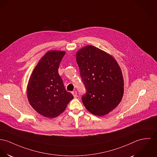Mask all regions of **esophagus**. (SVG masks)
<instances>
[{"mask_svg": "<svg viewBox=\"0 0 157 157\" xmlns=\"http://www.w3.org/2000/svg\"><path fill=\"white\" fill-rule=\"evenodd\" d=\"M72 93L73 96L75 98H76L77 97V92L76 91H73V92H72Z\"/></svg>", "mask_w": 157, "mask_h": 157, "instance_id": "34e87169", "label": "esophagus"}]
</instances>
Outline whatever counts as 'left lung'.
Listing matches in <instances>:
<instances>
[{
  "label": "left lung",
  "mask_w": 157,
  "mask_h": 157,
  "mask_svg": "<svg viewBox=\"0 0 157 157\" xmlns=\"http://www.w3.org/2000/svg\"><path fill=\"white\" fill-rule=\"evenodd\" d=\"M76 62L86 89L82 97L91 113L103 116L115 108L124 94V79L116 60L103 51L91 45L79 49Z\"/></svg>",
  "instance_id": "1"
}]
</instances>
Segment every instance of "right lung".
Listing matches in <instances>:
<instances>
[{
    "mask_svg": "<svg viewBox=\"0 0 157 157\" xmlns=\"http://www.w3.org/2000/svg\"><path fill=\"white\" fill-rule=\"evenodd\" d=\"M65 52L51 51L38 63L30 78L27 94L30 105L37 112L48 117L59 116L72 100L58 69Z\"/></svg>",
    "mask_w": 157,
    "mask_h": 157,
    "instance_id": "1",
    "label": "right lung"
}]
</instances>
